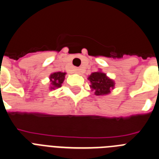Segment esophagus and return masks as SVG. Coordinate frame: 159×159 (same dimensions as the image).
Returning a JSON list of instances; mask_svg holds the SVG:
<instances>
[{
  "label": "esophagus",
  "instance_id": "34e87169",
  "mask_svg": "<svg viewBox=\"0 0 159 159\" xmlns=\"http://www.w3.org/2000/svg\"><path fill=\"white\" fill-rule=\"evenodd\" d=\"M76 72L78 73V74H79V73L81 72V70H80L79 68H77V69H76Z\"/></svg>",
  "mask_w": 159,
  "mask_h": 159
}]
</instances>
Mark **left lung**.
I'll return each mask as SVG.
<instances>
[{
    "label": "left lung",
    "instance_id": "left-lung-1",
    "mask_svg": "<svg viewBox=\"0 0 159 159\" xmlns=\"http://www.w3.org/2000/svg\"><path fill=\"white\" fill-rule=\"evenodd\" d=\"M91 82L90 87L95 90L94 93L97 96L105 95L110 93V89L114 87V82L109 79L106 74L102 72H94L88 78Z\"/></svg>",
    "mask_w": 159,
    "mask_h": 159
}]
</instances>
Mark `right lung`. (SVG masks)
I'll list each match as a JSON object with an SVG mask.
<instances>
[{"label":"right lung","instance_id":"right-lung-1","mask_svg":"<svg viewBox=\"0 0 159 159\" xmlns=\"http://www.w3.org/2000/svg\"><path fill=\"white\" fill-rule=\"evenodd\" d=\"M66 73L56 72L51 74L50 80H51V89H55V88H60L62 86V84L65 78Z\"/></svg>","mask_w":159,"mask_h":159}]
</instances>
